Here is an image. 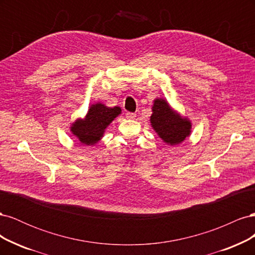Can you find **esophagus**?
Masks as SVG:
<instances>
[{"label": "esophagus", "mask_w": 255, "mask_h": 255, "mask_svg": "<svg viewBox=\"0 0 255 255\" xmlns=\"http://www.w3.org/2000/svg\"><path fill=\"white\" fill-rule=\"evenodd\" d=\"M136 117V114L135 113H127V118L128 119H134Z\"/></svg>", "instance_id": "esophagus-1"}]
</instances>
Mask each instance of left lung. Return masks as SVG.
<instances>
[{"label": "left lung", "mask_w": 255, "mask_h": 255, "mask_svg": "<svg viewBox=\"0 0 255 255\" xmlns=\"http://www.w3.org/2000/svg\"><path fill=\"white\" fill-rule=\"evenodd\" d=\"M150 122L160 139L169 145L182 143L191 134V121L174 111L164 98L153 101Z\"/></svg>", "instance_id": "1"}]
</instances>
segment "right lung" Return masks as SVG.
<instances>
[{"label":"right lung","mask_w":255,"mask_h":255,"mask_svg":"<svg viewBox=\"0 0 255 255\" xmlns=\"http://www.w3.org/2000/svg\"><path fill=\"white\" fill-rule=\"evenodd\" d=\"M121 114L119 106L109 107L101 102L89 106L84 118H76L70 127V132L82 145H94L102 139L106 128Z\"/></svg>","instance_id":"1"}]
</instances>
